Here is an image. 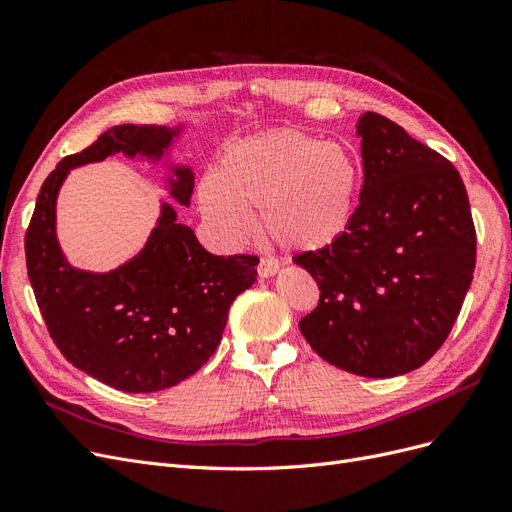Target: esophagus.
Wrapping results in <instances>:
<instances>
[{"instance_id":"obj_1","label":"esophagus","mask_w":512,"mask_h":512,"mask_svg":"<svg viewBox=\"0 0 512 512\" xmlns=\"http://www.w3.org/2000/svg\"><path fill=\"white\" fill-rule=\"evenodd\" d=\"M277 269H280V262H277V258H271V256H262L260 262H258V275L260 277H271L277 273Z\"/></svg>"}]
</instances>
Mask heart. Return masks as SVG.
I'll list each match as a JSON object with an SVG mask.
<instances>
[{
	"label": "heart",
	"instance_id": "b5f03b06",
	"mask_svg": "<svg viewBox=\"0 0 512 512\" xmlns=\"http://www.w3.org/2000/svg\"><path fill=\"white\" fill-rule=\"evenodd\" d=\"M361 188V166L339 143L282 130L228 149L200 185V209L222 237L241 239L258 209L262 232L297 252L344 235Z\"/></svg>",
	"mask_w": 512,
	"mask_h": 512
}]
</instances>
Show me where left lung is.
I'll use <instances>...</instances> for the list:
<instances>
[{"instance_id":"obj_1","label":"left lung","mask_w":512,"mask_h":512,"mask_svg":"<svg viewBox=\"0 0 512 512\" xmlns=\"http://www.w3.org/2000/svg\"><path fill=\"white\" fill-rule=\"evenodd\" d=\"M363 188L333 245L294 256L320 301L299 329L324 361L365 378L427 363L446 342L476 265L457 168L395 121L363 113Z\"/></svg>"}]
</instances>
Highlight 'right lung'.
Listing matches in <instances>:
<instances>
[{"label": "right lung", "instance_id": "1", "mask_svg": "<svg viewBox=\"0 0 512 512\" xmlns=\"http://www.w3.org/2000/svg\"><path fill=\"white\" fill-rule=\"evenodd\" d=\"M179 128L123 123L61 160L44 179L25 235L27 275L53 342L91 378L126 393L175 386L218 348L230 303L256 282L258 258L215 256L162 205L158 226L130 262L108 273L68 265L55 235V203L70 168L113 153L160 160ZM170 196L190 205L194 175L177 166Z\"/></svg>", "mask_w": 512, "mask_h": 512}]
</instances>
